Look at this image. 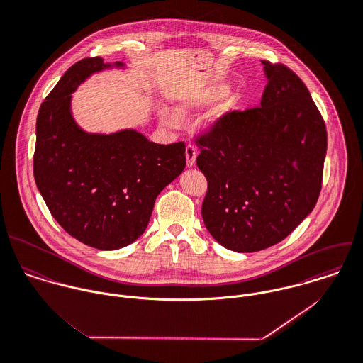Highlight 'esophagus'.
Segmentation results:
<instances>
[{
    "mask_svg": "<svg viewBox=\"0 0 363 363\" xmlns=\"http://www.w3.org/2000/svg\"><path fill=\"white\" fill-rule=\"evenodd\" d=\"M196 157H197V150L193 145H187L186 146V160H187V167H193L196 163Z\"/></svg>",
    "mask_w": 363,
    "mask_h": 363,
    "instance_id": "esophagus-1",
    "label": "esophagus"
}]
</instances>
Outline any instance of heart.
<instances>
[{
	"label": "heart",
	"instance_id": "b5f03b06",
	"mask_svg": "<svg viewBox=\"0 0 363 363\" xmlns=\"http://www.w3.org/2000/svg\"><path fill=\"white\" fill-rule=\"evenodd\" d=\"M227 93V90L224 87H216L211 91L206 93L204 96L200 97H189V99H183L179 101V104L176 106V111L167 107H163L159 110V117L160 121L166 126L170 128H179L182 125V117L189 116L193 110L208 106L216 103L217 100H220L221 97H224Z\"/></svg>",
	"mask_w": 363,
	"mask_h": 363
}]
</instances>
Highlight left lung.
I'll list each match as a JSON object with an SVG mask.
<instances>
[{"label": "left lung", "instance_id": "obj_1", "mask_svg": "<svg viewBox=\"0 0 363 363\" xmlns=\"http://www.w3.org/2000/svg\"><path fill=\"white\" fill-rule=\"evenodd\" d=\"M260 107L233 111L197 138L208 182L203 221L224 247L247 253L283 241L317 204L327 129L300 77L262 60Z\"/></svg>", "mask_w": 363, "mask_h": 363}]
</instances>
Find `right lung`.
Here are the masks:
<instances>
[{
  "mask_svg": "<svg viewBox=\"0 0 363 363\" xmlns=\"http://www.w3.org/2000/svg\"><path fill=\"white\" fill-rule=\"evenodd\" d=\"M120 67L87 57L42 103L33 176L50 214L77 241L114 250L146 230L157 194L186 167L183 142L159 145L135 129L90 133L74 121L72 94L91 74Z\"/></svg>",
  "mask_w": 363,
  "mask_h": 363,
  "instance_id": "1",
  "label": "right lung"
}]
</instances>
